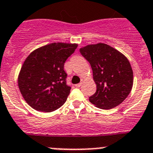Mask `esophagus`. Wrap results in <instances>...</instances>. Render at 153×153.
<instances>
[{
    "instance_id": "1",
    "label": "esophagus",
    "mask_w": 153,
    "mask_h": 153,
    "mask_svg": "<svg viewBox=\"0 0 153 153\" xmlns=\"http://www.w3.org/2000/svg\"><path fill=\"white\" fill-rule=\"evenodd\" d=\"M82 84H83V83H78V84H76L75 86L76 87H80V86H82Z\"/></svg>"
}]
</instances>
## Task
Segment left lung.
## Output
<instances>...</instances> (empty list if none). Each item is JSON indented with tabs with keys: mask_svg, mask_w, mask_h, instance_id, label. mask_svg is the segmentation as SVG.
Segmentation results:
<instances>
[{
	"mask_svg": "<svg viewBox=\"0 0 153 153\" xmlns=\"http://www.w3.org/2000/svg\"><path fill=\"white\" fill-rule=\"evenodd\" d=\"M79 52L93 70L97 91L89 98L102 109L119 106L129 96L133 85V72L126 56L103 43L81 47Z\"/></svg>",
	"mask_w": 153,
	"mask_h": 153,
	"instance_id": "left-lung-1",
	"label": "left lung"
}]
</instances>
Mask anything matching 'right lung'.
<instances>
[{"mask_svg":"<svg viewBox=\"0 0 153 153\" xmlns=\"http://www.w3.org/2000/svg\"><path fill=\"white\" fill-rule=\"evenodd\" d=\"M77 44L52 43L28 55L18 74L19 90L24 100L37 111L51 113L67 100L70 87L66 83L64 63Z\"/></svg>","mask_w":153,"mask_h":153,"instance_id":"1","label":"right lung"}]
</instances>
